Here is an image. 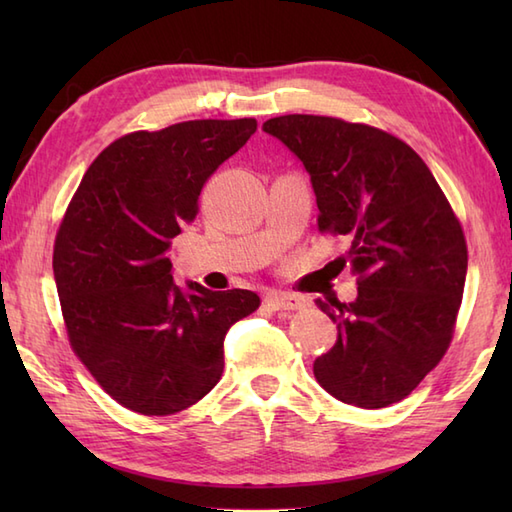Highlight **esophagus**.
<instances>
[{"instance_id":"34e87169","label":"esophagus","mask_w":512,"mask_h":512,"mask_svg":"<svg viewBox=\"0 0 512 512\" xmlns=\"http://www.w3.org/2000/svg\"><path fill=\"white\" fill-rule=\"evenodd\" d=\"M266 303L273 310H301L306 306V299L297 295H286V292H270Z\"/></svg>"}]
</instances>
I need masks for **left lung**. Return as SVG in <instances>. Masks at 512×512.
Wrapping results in <instances>:
<instances>
[{
	"mask_svg": "<svg viewBox=\"0 0 512 512\" xmlns=\"http://www.w3.org/2000/svg\"><path fill=\"white\" fill-rule=\"evenodd\" d=\"M262 129L308 171L319 231L350 239L343 264L358 277V297L317 299L339 336L314 361V376L354 407L402 400L451 343L469 264L460 222L429 167L396 136L310 114L270 118Z\"/></svg>",
	"mask_w": 512,
	"mask_h": 512,
	"instance_id": "obj_1",
	"label": "left lung"
}]
</instances>
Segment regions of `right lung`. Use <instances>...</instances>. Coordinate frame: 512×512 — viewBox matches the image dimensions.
I'll use <instances>...</instances> for the list:
<instances>
[{"label": "right lung", "instance_id": "obj_1", "mask_svg": "<svg viewBox=\"0 0 512 512\" xmlns=\"http://www.w3.org/2000/svg\"><path fill=\"white\" fill-rule=\"evenodd\" d=\"M255 132V118H209L127 134L92 162L65 211L52 270L72 350L136 413L169 416L209 394L228 328L259 308L250 290L180 288L167 255L204 182Z\"/></svg>", "mask_w": 512, "mask_h": 512}]
</instances>
